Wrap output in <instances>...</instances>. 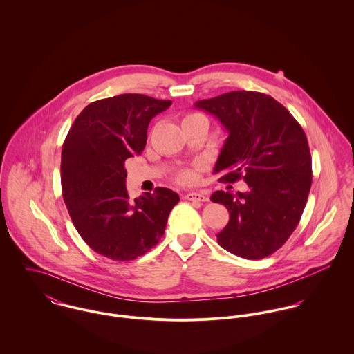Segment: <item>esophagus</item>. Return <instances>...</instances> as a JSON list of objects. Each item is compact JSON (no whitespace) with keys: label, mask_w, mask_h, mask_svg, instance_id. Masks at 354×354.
<instances>
[{"label":"esophagus","mask_w":354,"mask_h":354,"mask_svg":"<svg viewBox=\"0 0 354 354\" xmlns=\"http://www.w3.org/2000/svg\"><path fill=\"white\" fill-rule=\"evenodd\" d=\"M185 199L189 202H208V198L204 196L203 194H198V192H189L185 195Z\"/></svg>","instance_id":"esophagus-1"}]
</instances>
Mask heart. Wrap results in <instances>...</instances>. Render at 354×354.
<instances>
[{
  "label": "heart",
  "mask_w": 354,
  "mask_h": 354,
  "mask_svg": "<svg viewBox=\"0 0 354 354\" xmlns=\"http://www.w3.org/2000/svg\"><path fill=\"white\" fill-rule=\"evenodd\" d=\"M194 115H198V114H191V115H187L185 118L194 117ZM196 178H198L196 169H183L176 174V180L180 184H194L196 181Z\"/></svg>",
  "instance_id": "obj_1"
}]
</instances>
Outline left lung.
Segmentation results:
<instances>
[{"mask_svg":"<svg viewBox=\"0 0 354 354\" xmlns=\"http://www.w3.org/2000/svg\"><path fill=\"white\" fill-rule=\"evenodd\" d=\"M215 115L229 136L216 160L219 181L244 180L248 192L216 191L229 223L218 244L244 259H263L279 250L297 227L312 184V159L301 125L272 97L232 91L196 102Z\"/></svg>","mask_w":354,"mask_h":354,"instance_id":"8db88e82","label":"left lung"}]
</instances>
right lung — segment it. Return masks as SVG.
<instances>
[{
    "mask_svg": "<svg viewBox=\"0 0 354 354\" xmlns=\"http://www.w3.org/2000/svg\"><path fill=\"white\" fill-rule=\"evenodd\" d=\"M171 101L122 94L93 102L72 124L61 152L62 198L86 244L102 256L128 261L149 252L165 233L167 216L180 202L158 187L129 199L125 160L146 147L153 115Z\"/></svg>",
    "mask_w": 354,
    "mask_h": 354,
    "instance_id": "right-lung-1",
    "label": "right lung"
}]
</instances>
